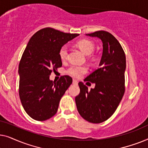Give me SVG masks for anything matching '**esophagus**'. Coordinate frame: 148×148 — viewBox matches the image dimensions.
I'll return each instance as SVG.
<instances>
[{
    "label": "esophagus",
    "mask_w": 148,
    "mask_h": 148,
    "mask_svg": "<svg viewBox=\"0 0 148 148\" xmlns=\"http://www.w3.org/2000/svg\"><path fill=\"white\" fill-rule=\"evenodd\" d=\"M73 84L74 85H77L78 82L76 79H73Z\"/></svg>",
    "instance_id": "esophagus-1"
}]
</instances>
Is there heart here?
Listing matches in <instances>:
<instances>
[{
  "label": "heart",
  "instance_id": "heart-1",
  "mask_svg": "<svg viewBox=\"0 0 148 148\" xmlns=\"http://www.w3.org/2000/svg\"><path fill=\"white\" fill-rule=\"evenodd\" d=\"M78 47L80 48L81 50L86 54V55H90L94 52L95 49L94 44L92 41L88 40H82L77 42ZM68 56V46L66 45H64L60 49L59 51V56L62 60H64L66 59ZM87 72V68L86 66H77L73 65L70 66L67 69V73L71 75L79 77L82 75H84Z\"/></svg>",
  "mask_w": 148,
  "mask_h": 148
}]
</instances>
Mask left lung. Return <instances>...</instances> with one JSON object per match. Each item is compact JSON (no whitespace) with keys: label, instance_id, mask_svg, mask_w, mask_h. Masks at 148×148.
<instances>
[{"label":"left lung","instance_id":"obj_1","mask_svg":"<svg viewBox=\"0 0 148 148\" xmlns=\"http://www.w3.org/2000/svg\"><path fill=\"white\" fill-rule=\"evenodd\" d=\"M86 36L101 40L102 55L100 67L86 78L95 84V88L89 91L82 82L79 83L80 93L75 97V103L85 120L100 123L112 116L124 95L126 57L120 43L109 32L98 31Z\"/></svg>","mask_w":148,"mask_h":148}]
</instances>
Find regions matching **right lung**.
I'll list each match as a JSON object with an SVG mask.
<instances>
[{"label": "right lung", "instance_id": "add662e5", "mask_svg": "<svg viewBox=\"0 0 148 148\" xmlns=\"http://www.w3.org/2000/svg\"><path fill=\"white\" fill-rule=\"evenodd\" d=\"M79 34H67L46 27L30 38L19 65V94L24 110L34 120L53 116L66 90L72 84L68 75L58 82L50 79L52 71L62 66L60 49Z\"/></svg>", "mask_w": 148, "mask_h": 148}]
</instances>
